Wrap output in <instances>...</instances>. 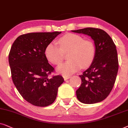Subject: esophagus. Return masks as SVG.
Instances as JSON below:
<instances>
[{
	"mask_svg": "<svg viewBox=\"0 0 128 128\" xmlns=\"http://www.w3.org/2000/svg\"><path fill=\"white\" fill-rule=\"evenodd\" d=\"M63 78H64V80L66 81V80H67L68 79H69V78H70V76H63Z\"/></svg>",
	"mask_w": 128,
	"mask_h": 128,
	"instance_id": "1",
	"label": "esophagus"
}]
</instances>
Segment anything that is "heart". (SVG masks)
<instances>
[{
    "label": "heart",
    "instance_id": "obj_1",
    "mask_svg": "<svg viewBox=\"0 0 128 128\" xmlns=\"http://www.w3.org/2000/svg\"><path fill=\"white\" fill-rule=\"evenodd\" d=\"M59 47L50 43L45 49L46 57L54 65L60 64L64 59V54L67 53L68 61L57 67L58 72L70 76L81 68L90 67L96 54L95 44L90 40H84L80 36L67 33L57 40Z\"/></svg>",
    "mask_w": 128,
    "mask_h": 128
}]
</instances>
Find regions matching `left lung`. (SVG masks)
Here are the masks:
<instances>
[{
	"mask_svg": "<svg viewBox=\"0 0 128 128\" xmlns=\"http://www.w3.org/2000/svg\"><path fill=\"white\" fill-rule=\"evenodd\" d=\"M71 31L91 37L96 49L91 66L80 76L82 82L76 91V97L86 104L100 102L110 94L116 78L119 65L116 46L108 33L100 28L87 27Z\"/></svg>",
	"mask_w": 128,
	"mask_h": 128,
	"instance_id": "8db88e82",
	"label": "left lung"
}]
</instances>
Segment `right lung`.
I'll list each match as a JSON object with an SVG mask.
<instances>
[{
    "instance_id": "obj_1",
    "label": "right lung",
    "mask_w": 128,
    "mask_h": 128,
    "mask_svg": "<svg viewBox=\"0 0 128 128\" xmlns=\"http://www.w3.org/2000/svg\"><path fill=\"white\" fill-rule=\"evenodd\" d=\"M61 32L30 33L16 39L8 54L12 78L26 101L37 106L52 104L58 88L64 82L61 76L49 77L54 68L46 57L45 49Z\"/></svg>"
}]
</instances>
